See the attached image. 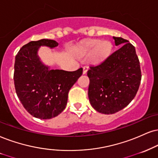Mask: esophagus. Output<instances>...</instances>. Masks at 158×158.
Masks as SVG:
<instances>
[{
    "mask_svg": "<svg viewBox=\"0 0 158 158\" xmlns=\"http://www.w3.org/2000/svg\"><path fill=\"white\" fill-rule=\"evenodd\" d=\"M83 74H85L87 73V71H88L89 69V67L88 66H85V67H83Z\"/></svg>",
    "mask_w": 158,
    "mask_h": 158,
    "instance_id": "esophagus-1",
    "label": "esophagus"
}]
</instances>
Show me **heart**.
<instances>
[{
	"mask_svg": "<svg viewBox=\"0 0 158 158\" xmlns=\"http://www.w3.org/2000/svg\"><path fill=\"white\" fill-rule=\"evenodd\" d=\"M100 41H93L89 43H86L84 46L81 48V51L83 53H87V52H91L92 51L98 48L95 51L94 56V61L98 62L105 59L110 54V50H111V44L110 42L105 41V42H101Z\"/></svg>",
	"mask_w": 158,
	"mask_h": 158,
	"instance_id": "obj_1",
	"label": "heart"
}]
</instances>
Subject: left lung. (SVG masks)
Instances as JSON below:
<instances>
[{
  "label": "left lung",
  "mask_w": 158,
  "mask_h": 158,
  "mask_svg": "<svg viewBox=\"0 0 158 158\" xmlns=\"http://www.w3.org/2000/svg\"><path fill=\"white\" fill-rule=\"evenodd\" d=\"M114 38L123 45L102 62L91 66L88 95L97 111L113 114L125 108L135 97L141 80L140 62L135 47L122 37Z\"/></svg>",
  "instance_id": "8db88e82"
}]
</instances>
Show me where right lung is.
I'll list each match as a JSON object with an SVG mask.
<instances>
[{"label": "right lung", "mask_w": 158, "mask_h": 158, "mask_svg": "<svg viewBox=\"0 0 158 158\" xmlns=\"http://www.w3.org/2000/svg\"><path fill=\"white\" fill-rule=\"evenodd\" d=\"M58 45L52 40L32 41L15 57L14 82L17 97L29 114L41 119L56 117L63 111L69 91L83 74V68L67 72L50 69L42 63L37 55L40 47Z\"/></svg>", "instance_id": "right-lung-1"}]
</instances>
